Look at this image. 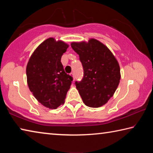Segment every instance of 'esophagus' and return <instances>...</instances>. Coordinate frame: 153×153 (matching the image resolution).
Segmentation results:
<instances>
[{"mask_svg":"<svg viewBox=\"0 0 153 153\" xmlns=\"http://www.w3.org/2000/svg\"><path fill=\"white\" fill-rule=\"evenodd\" d=\"M70 76H71V77H73V78H74V79L75 78V77H74V73H71V74H70Z\"/></svg>","mask_w":153,"mask_h":153,"instance_id":"34e87169","label":"esophagus"}]
</instances>
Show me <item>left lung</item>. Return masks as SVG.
<instances>
[{
  "instance_id": "left-lung-1",
  "label": "left lung",
  "mask_w": 153,
  "mask_h": 153,
  "mask_svg": "<svg viewBox=\"0 0 153 153\" xmlns=\"http://www.w3.org/2000/svg\"><path fill=\"white\" fill-rule=\"evenodd\" d=\"M84 68V77L76 82L83 102L88 107H102L113 97L121 79L120 67L111 51L94 38L71 42Z\"/></svg>"
}]
</instances>
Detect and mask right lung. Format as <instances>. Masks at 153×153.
Segmentation results:
<instances>
[{
    "mask_svg": "<svg viewBox=\"0 0 153 153\" xmlns=\"http://www.w3.org/2000/svg\"><path fill=\"white\" fill-rule=\"evenodd\" d=\"M68 47L63 41L49 38L36 48L27 65L30 90L38 102L52 109L64 104L73 80L61 62Z\"/></svg>",
    "mask_w": 153,
    "mask_h": 153,
    "instance_id": "right-lung-1",
    "label": "right lung"
}]
</instances>
